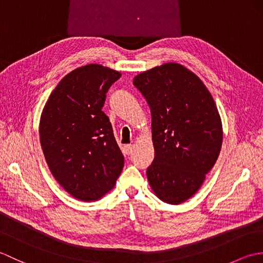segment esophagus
Here are the masks:
<instances>
[{
	"instance_id": "1",
	"label": "esophagus",
	"mask_w": 263,
	"mask_h": 263,
	"mask_svg": "<svg viewBox=\"0 0 263 263\" xmlns=\"http://www.w3.org/2000/svg\"><path fill=\"white\" fill-rule=\"evenodd\" d=\"M133 149H135V146H133V144H126V146L124 147L125 154H126V155H130V154H132Z\"/></svg>"
}]
</instances>
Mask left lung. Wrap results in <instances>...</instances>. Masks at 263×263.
Segmentation results:
<instances>
[{
	"label": "left lung",
	"instance_id": "8db88e82",
	"mask_svg": "<svg viewBox=\"0 0 263 263\" xmlns=\"http://www.w3.org/2000/svg\"><path fill=\"white\" fill-rule=\"evenodd\" d=\"M152 111L154 161L150 186L164 202L180 204L202 185L219 156L222 126L211 93L193 72L165 63L133 79Z\"/></svg>",
	"mask_w": 263,
	"mask_h": 263
}]
</instances>
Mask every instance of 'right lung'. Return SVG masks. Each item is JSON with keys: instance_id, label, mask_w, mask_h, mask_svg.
Masks as SVG:
<instances>
[{"instance_id": "1", "label": "right lung", "mask_w": 263, "mask_h": 263, "mask_svg": "<svg viewBox=\"0 0 263 263\" xmlns=\"http://www.w3.org/2000/svg\"><path fill=\"white\" fill-rule=\"evenodd\" d=\"M119 71L88 64L66 74L52 91L39 122L46 163L60 185L82 201L114 187L124 166L108 116L102 110Z\"/></svg>"}]
</instances>
